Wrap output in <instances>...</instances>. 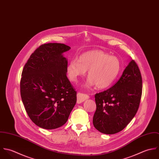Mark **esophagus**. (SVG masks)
I'll return each mask as SVG.
<instances>
[{
    "label": "esophagus",
    "instance_id": "obj_1",
    "mask_svg": "<svg viewBox=\"0 0 159 159\" xmlns=\"http://www.w3.org/2000/svg\"><path fill=\"white\" fill-rule=\"evenodd\" d=\"M77 102L79 104V103H81V102H84L85 100L89 99V96L87 95V94H84V93H82L79 92L77 95Z\"/></svg>",
    "mask_w": 159,
    "mask_h": 159
}]
</instances>
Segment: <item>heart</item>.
Returning <instances> with one entry per match:
<instances>
[{
	"mask_svg": "<svg viewBox=\"0 0 159 159\" xmlns=\"http://www.w3.org/2000/svg\"><path fill=\"white\" fill-rule=\"evenodd\" d=\"M121 69L119 59L99 50L86 52L80 56L78 61L71 60L66 67L69 79L77 82L84 77L89 70L90 77L85 85L89 88L94 85L100 89L110 87L117 79Z\"/></svg>",
	"mask_w": 159,
	"mask_h": 159,
	"instance_id": "obj_1",
	"label": "heart"
}]
</instances>
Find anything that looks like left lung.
<instances>
[{
	"label": "left lung",
	"mask_w": 159,
	"mask_h": 159,
	"mask_svg": "<svg viewBox=\"0 0 159 159\" xmlns=\"http://www.w3.org/2000/svg\"><path fill=\"white\" fill-rule=\"evenodd\" d=\"M142 86L140 70L133 60L112 87L95 94L96 110L93 124L96 129L111 134L125 128L138 111Z\"/></svg>",
	"instance_id": "obj_1"
}]
</instances>
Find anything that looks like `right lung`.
Returning a JSON list of instances; mask_svg holds the SVG:
<instances>
[{
  "label": "right lung",
  "mask_w": 159,
  "mask_h": 159,
  "mask_svg": "<svg viewBox=\"0 0 159 159\" xmlns=\"http://www.w3.org/2000/svg\"><path fill=\"white\" fill-rule=\"evenodd\" d=\"M70 47L59 43L39 46L25 64L20 93L26 111L38 127L52 129L63 126L77 101V92L66 75Z\"/></svg>",
  "instance_id": "add662e5"
}]
</instances>
